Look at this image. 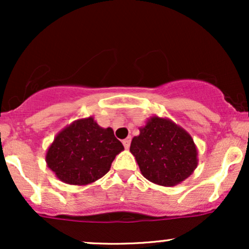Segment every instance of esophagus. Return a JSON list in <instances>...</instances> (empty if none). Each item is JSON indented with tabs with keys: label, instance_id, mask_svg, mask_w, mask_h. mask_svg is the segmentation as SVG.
Instances as JSON below:
<instances>
[{
	"label": "esophagus",
	"instance_id": "esophagus-1",
	"mask_svg": "<svg viewBox=\"0 0 249 249\" xmlns=\"http://www.w3.org/2000/svg\"><path fill=\"white\" fill-rule=\"evenodd\" d=\"M130 144H131V137H127L126 139H124V141H123V145H124L125 148L130 147Z\"/></svg>",
	"mask_w": 249,
	"mask_h": 249
}]
</instances>
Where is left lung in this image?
I'll return each instance as SVG.
<instances>
[{"label":"left lung","mask_w":249,"mask_h":249,"mask_svg":"<svg viewBox=\"0 0 249 249\" xmlns=\"http://www.w3.org/2000/svg\"><path fill=\"white\" fill-rule=\"evenodd\" d=\"M139 131L130 151L147 180L161 186H176L198 166L192 137L172 121L151 117Z\"/></svg>","instance_id":"1"}]
</instances>
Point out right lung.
Listing matches in <instances>:
<instances>
[{
  "instance_id": "obj_1",
  "label": "right lung",
  "mask_w": 249,
  "mask_h": 249,
  "mask_svg": "<svg viewBox=\"0 0 249 249\" xmlns=\"http://www.w3.org/2000/svg\"><path fill=\"white\" fill-rule=\"evenodd\" d=\"M123 150L112 128H103L89 117L75 121L57 134L45 160L65 184L88 185L105 176Z\"/></svg>"
}]
</instances>
